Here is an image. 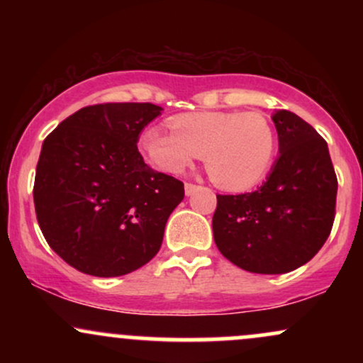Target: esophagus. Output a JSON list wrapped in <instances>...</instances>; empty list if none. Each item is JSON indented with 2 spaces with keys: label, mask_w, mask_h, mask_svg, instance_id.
<instances>
[{
  "label": "esophagus",
  "mask_w": 363,
  "mask_h": 363,
  "mask_svg": "<svg viewBox=\"0 0 363 363\" xmlns=\"http://www.w3.org/2000/svg\"><path fill=\"white\" fill-rule=\"evenodd\" d=\"M198 184H193V182H186V184H184V191H186V194L187 196H191V194H193L194 193V191L196 189H198Z\"/></svg>",
  "instance_id": "1"
}]
</instances>
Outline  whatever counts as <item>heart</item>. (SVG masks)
<instances>
[{
  "label": "heart",
  "instance_id": "obj_1",
  "mask_svg": "<svg viewBox=\"0 0 363 363\" xmlns=\"http://www.w3.org/2000/svg\"><path fill=\"white\" fill-rule=\"evenodd\" d=\"M172 131L143 129L138 145L157 169L181 174L203 153L208 176L227 191L256 186L272 169L277 136L259 112L205 111L170 119Z\"/></svg>",
  "mask_w": 363,
  "mask_h": 363
}]
</instances>
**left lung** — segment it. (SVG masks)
<instances>
[{"label": "left lung", "mask_w": 363, "mask_h": 363, "mask_svg": "<svg viewBox=\"0 0 363 363\" xmlns=\"http://www.w3.org/2000/svg\"><path fill=\"white\" fill-rule=\"evenodd\" d=\"M280 157L252 193L216 194L218 251L251 273L281 274L311 261L331 234L338 179L323 136L290 111H277Z\"/></svg>", "instance_id": "8db88e82"}]
</instances>
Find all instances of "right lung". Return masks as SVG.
I'll return each instance as SVG.
<instances>
[{
	"label": "right lung",
	"mask_w": 363,
	"mask_h": 363,
	"mask_svg": "<svg viewBox=\"0 0 363 363\" xmlns=\"http://www.w3.org/2000/svg\"><path fill=\"white\" fill-rule=\"evenodd\" d=\"M162 112L150 102L83 107L49 133L35 169L40 230L57 256L91 277H121L152 259L184 184L148 167L140 133Z\"/></svg>",
	"instance_id": "add662e5"
}]
</instances>
